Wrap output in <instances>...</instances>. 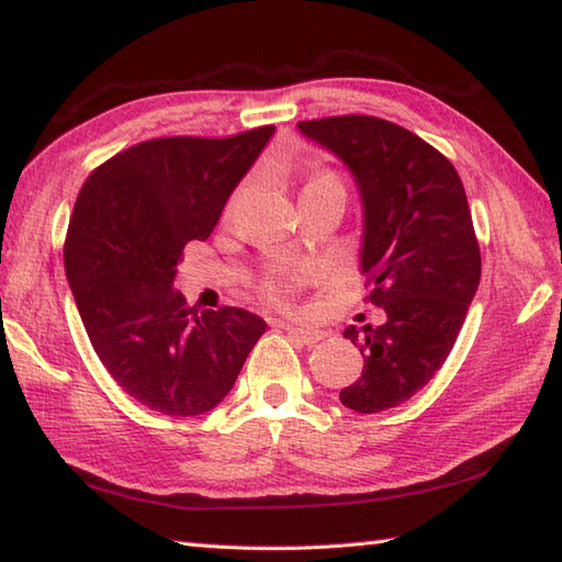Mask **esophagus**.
<instances>
[{
    "label": "esophagus",
    "mask_w": 562,
    "mask_h": 562,
    "mask_svg": "<svg viewBox=\"0 0 562 562\" xmlns=\"http://www.w3.org/2000/svg\"><path fill=\"white\" fill-rule=\"evenodd\" d=\"M282 328L288 330L294 340H300L302 345H314L324 338V330H318V328H296L290 324H282Z\"/></svg>",
    "instance_id": "obj_1"
}]
</instances>
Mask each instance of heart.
Segmentation results:
<instances>
[{
    "instance_id": "b5f03b06",
    "label": "heart",
    "mask_w": 562,
    "mask_h": 562,
    "mask_svg": "<svg viewBox=\"0 0 562 562\" xmlns=\"http://www.w3.org/2000/svg\"><path fill=\"white\" fill-rule=\"evenodd\" d=\"M318 188H340V190H342L338 178L333 176V173H326V171H318V173H314V176H308V181H306V186H304V190H318ZM266 290H268V294L272 296L274 302H284V300H288V284H284L282 280H270V282L266 284Z\"/></svg>"
}]
</instances>
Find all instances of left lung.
Returning <instances> with one entry per match:
<instances>
[{"label": "left lung", "instance_id": "8db88e82", "mask_svg": "<svg viewBox=\"0 0 562 562\" xmlns=\"http://www.w3.org/2000/svg\"><path fill=\"white\" fill-rule=\"evenodd\" d=\"M348 166L360 188V270L376 328H345L364 357L345 408L381 413L413 398L457 342L481 282V248L461 178L445 154L396 123L336 115L296 123Z\"/></svg>", "mask_w": 562, "mask_h": 562}]
</instances>
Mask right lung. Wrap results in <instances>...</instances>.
<instances>
[{"label":"right lung","instance_id":"1","mask_svg":"<svg viewBox=\"0 0 562 562\" xmlns=\"http://www.w3.org/2000/svg\"><path fill=\"white\" fill-rule=\"evenodd\" d=\"M272 133L139 142L79 190L65 241L69 288L103 367L151 411H212L266 333L246 308L188 306L173 280L186 244L212 234Z\"/></svg>","mask_w":562,"mask_h":562}]
</instances>
